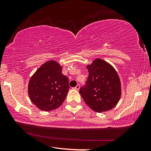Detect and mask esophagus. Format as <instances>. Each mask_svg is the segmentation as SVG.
I'll use <instances>...</instances> for the list:
<instances>
[{
  "instance_id": "34e87169",
  "label": "esophagus",
  "mask_w": 151,
  "mask_h": 151,
  "mask_svg": "<svg viewBox=\"0 0 151 151\" xmlns=\"http://www.w3.org/2000/svg\"><path fill=\"white\" fill-rule=\"evenodd\" d=\"M80 85H77V86H76V87H74V89H75V90H79V89H80Z\"/></svg>"
}]
</instances>
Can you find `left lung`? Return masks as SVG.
I'll return each instance as SVG.
<instances>
[{
  "label": "left lung",
  "mask_w": 151,
  "mask_h": 151,
  "mask_svg": "<svg viewBox=\"0 0 151 151\" xmlns=\"http://www.w3.org/2000/svg\"><path fill=\"white\" fill-rule=\"evenodd\" d=\"M88 77L80 89L85 104L97 112L115 107L121 95V81L114 68L101 59L87 66Z\"/></svg>",
  "instance_id": "obj_1"
}]
</instances>
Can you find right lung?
<instances>
[{
    "instance_id": "add662e5",
    "label": "right lung",
    "mask_w": 151,
    "mask_h": 151,
    "mask_svg": "<svg viewBox=\"0 0 151 151\" xmlns=\"http://www.w3.org/2000/svg\"><path fill=\"white\" fill-rule=\"evenodd\" d=\"M61 71L60 64L50 60L44 63L30 78L29 97L42 110H52L64 101L70 87L68 77Z\"/></svg>"
}]
</instances>
